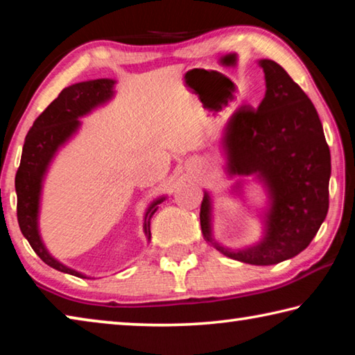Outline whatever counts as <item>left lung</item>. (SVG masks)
Returning a JSON list of instances; mask_svg holds the SVG:
<instances>
[{
    "instance_id": "left-lung-1",
    "label": "left lung",
    "mask_w": 355,
    "mask_h": 355,
    "mask_svg": "<svg viewBox=\"0 0 355 355\" xmlns=\"http://www.w3.org/2000/svg\"><path fill=\"white\" fill-rule=\"evenodd\" d=\"M266 94L257 110L244 105L228 120L227 172L257 175L268 188L264 236L252 248L230 250L211 236V200L200 205L207 241L233 260L268 266L296 257L320 230L329 209L330 150L311 100L284 67L261 59Z\"/></svg>"
}]
</instances>
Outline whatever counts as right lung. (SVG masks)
I'll return each mask as SVG.
<instances>
[{
	"label": "right lung",
	"mask_w": 355,
	"mask_h": 355,
	"mask_svg": "<svg viewBox=\"0 0 355 355\" xmlns=\"http://www.w3.org/2000/svg\"><path fill=\"white\" fill-rule=\"evenodd\" d=\"M114 83L107 78L92 81H83L65 87L48 105L46 110L34 120L31 130L28 131L25 146H23L20 167L15 175L17 191V219H19L23 236L31 244L33 250L40 260L58 271L86 279V275L67 268L53 258L45 249L39 235V203L42 182L48 171L51 159L59 148L67 142L80 128V117L86 116L95 107L106 103L114 95ZM164 197L155 200L147 208L144 218V233L150 239V219Z\"/></svg>",
	"instance_id": "add662e5"
}]
</instances>
